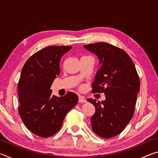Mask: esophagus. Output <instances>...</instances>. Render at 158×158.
Returning a JSON list of instances; mask_svg holds the SVG:
<instances>
[{"label":"esophagus","instance_id":"obj_1","mask_svg":"<svg viewBox=\"0 0 158 158\" xmlns=\"http://www.w3.org/2000/svg\"><path fill=\"white\" fill-rule=\"evenodd\" d=\"M85 102H86V100H85L84 97H83L81 95H79V102L84 103Z\"/></svg>","mask_w":158,"mask_h":158}]
</instances>
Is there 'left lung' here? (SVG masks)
Wrapping results in <instances>:
<instances>
[{
  "label": "left lung",
  "mask_w": 158,
  "mask_h": 158,
  "mask_svg": "<svg viewBox=\"0 0 158 158\" xmlns=\"http://www.w3.org/2000/svg\"><path fill=\"white\" fill-rule=\"evenodd\" d=\"M97 56L98 69L92 84L93 93H104L105 100L87 101L95 107L90 118L92 130L105 139L114 137L123 130L134 115L140 81L135 64L124 50L106 42L84 45Z\"/></svg>",
  "instance_id": "1"
}]
</instances>
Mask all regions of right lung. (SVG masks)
Wrapping results in <instances>:
<instances>
[{"label":"right lung","mask_w":158,"mask_h":158,"mask_svg":"<svg viewBox=\"0 0 158 158\" xmlns=\"http://www.w3.org/2000/svg\"><path fill=\"white\" fill-rule=\"evenodd\" d=\"M70 46H50L35 53L21 70L18 84L19 114L26 127L41 137H49L62 126L68 112L78 102V96L68 92L63 97L50 89L60 74V60Z\"/></svg>","instance_id":"obj_1"}]
</instances>
